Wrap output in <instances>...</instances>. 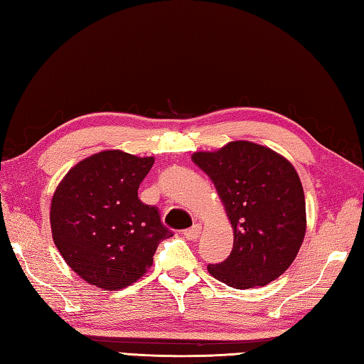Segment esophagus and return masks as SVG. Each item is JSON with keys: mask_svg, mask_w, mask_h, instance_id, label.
<instances>
[{"mask_svg": "<svg viewBox=\"0 0 364 364\" xmlns=\"http://www.w3.org/2000/svg\"><path fill=\"white\" fill-rule=\"evenodd\" d=\"M200 230H203V225L200 224H195L193 225V228H190V229H187L183 232V235H185V238H188V240H191V241H195V240H198L199 238V235H200Z\"/></svg>", "mask_w": 364, "mask_h": 364, "instance_id": "obj_1", "label": "esophagus"}]
</instances>
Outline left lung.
<instances>
[{"mask_svg": "<svg viewBox=\"0 0 364 364\" xmlns=\"http://www.w3.org/2000/svg\"><path fill=\"white\" fill-rule=\"evenodd\" d=\"M191 159L215 183L233 229L230 255L208 264V272L237 289L280 277L306 229L304 188L294 166L272 149L243 140Z\"/></svg>", "mask_w": 364, "mask_h": 364, "instance_id": "obj_1", "label": "left lung"}]
</instances>
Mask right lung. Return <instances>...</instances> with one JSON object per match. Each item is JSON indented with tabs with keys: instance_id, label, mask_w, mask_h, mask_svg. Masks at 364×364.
I'll return each mask as SVG.
<instances>
[{
	"instance_id": "1",
	"label": "right lung",
	"mask_w": 364,
	"mask_h": 364,
	"mask_svg": "<svg viewBox=\"0 0 364 364\" xmlns=\"http://www.w3.org/2000/svg\"><path fill=\"white\" fill-rule=\"evenodd\" d=\"M152 157L102 151L79 161L51 200L54 245L87 284L106 291L126 288L151 268L161 240L173 232L154 205L139 199Z\"/></svg>"
}]
</instances>
